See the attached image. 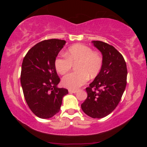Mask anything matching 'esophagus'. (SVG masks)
I'll return each mask as SVG.
<instances>
[{
    "mask_svg": "<svg viewBox=\"0 0 147 147\" xmlns=\"http://www.w3.org/2000/svg\"><path fill=\"white\" fill-rule=\"evenodd\" d=\"M69 92L70 93H76V92H77V90H71V89H70V90H68Z\"/></svg>",
    "mask_w": 147,
    "mask_h": 147,
    "instance_id": "34e87169",
    "label": "esophagus"
}]
</instances>
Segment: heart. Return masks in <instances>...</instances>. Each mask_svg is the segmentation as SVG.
Here are the masks:
<instances>
[{
    "label": "heart",
    "mask_w": 147,
    "mask_h": 147,
    "mask_svg": "<svg viewBox=\"0 0 147 147\" xmlns=\"http://www.w3.org/2000/svg\"><path fill=\"white\" fill-rule=\"evenodd\" d=\"M55 61V68L61 75H65L76 63L77 72H71L62 79L63 86L70 89H77L86 83L88 79L95 78L102 69L103 59L101 55L93 52L90 47L83 44H75L69 48L64 54Z\"/></svg>",
    "instance_id": "1"
}]
</instances>
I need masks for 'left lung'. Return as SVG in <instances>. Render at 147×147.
Listing matches in <instances>:
<instances>
[{
	"label": "left lung",
	"instance_id": "8db88e82",
	"mask_svg": "<svg viewBox=\"0 0 147 147\" xmlns=\"http://www.w3.org/2000/svg\"><path fill=\"white\" fill-rule=\"evenodd\" d=\"M102 52V69L89 87L82 111L92 118H102L111 113L120 102L126 86L127 68L124 57L112 45L92 41Z\"/></svg>",
	"mask_w": 147,
	"mask_h": 147
}]
</instances>
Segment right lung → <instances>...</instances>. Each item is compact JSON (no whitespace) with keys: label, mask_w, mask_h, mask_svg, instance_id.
I'll use <instances>...</instances> for the list:
<instances>
[{"label":"right lung","mask_w":147,"mask_h":147,"mask_svg":"<svg viewBox=\"0 0 147 147\" xmlns=\"http://www.w3.org/2000/svg\"><path fill=\"white\" fill-rule=\"evenodd\" d=\"M65 41L52 38L39 42L26 54L21 67V84L25 101L33 113L42 119L60 111L67 89L58 88L60 78L55 61Z\"/></svg>","instance_id":"1"}]
</instances>
